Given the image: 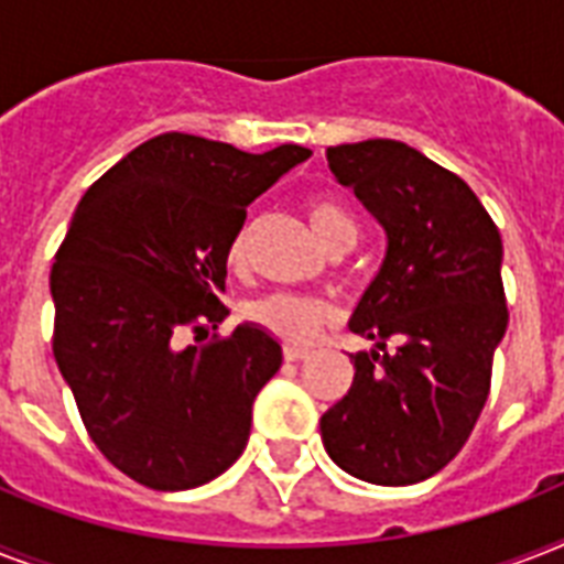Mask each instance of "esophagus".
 I'll return each instance as SVG.
<instances>
[{
	"instance_id": "1",
	"label": "esophagus",
	"mask_w": 564,
	"mask_h": 564,
	"mask_svg": "<svg viewBox=\"0 0 564 564\" xmlns=\"http://www.w3.org/2000/svg\"><path fill=\"white\" fill-rule=\"evenodd\" d=\"M310 351L307 348H283V360L286 362H301V360H307Z\"/></svg>"
}]
</instances>
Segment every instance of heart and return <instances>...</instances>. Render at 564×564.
Returning <instances> with one entry per match:
<instances>
[{
  "label": "heart",
  "instance_id": "b5f03b06",
  "mask_svg": "<svg viewBox=\"0 0 564 564\" xmlns=\"http://www.w3.org/2000/svg\"><path fill=\"white\" fill-rule=\"evenodd\" d=\"M307 225L322 248H334L339 242H354L357 228L348 213L334 202H313L307 207ZM230 263L246 257V234H237L228 248ZM248 318L265 334L286 345H310L322 334V327L334 322V307L316 295H295V292H269L263 299L248 304Z\"/></svg>",
  "mask_w": 564,
  "mask_h": 564
}]
</instances>
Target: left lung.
I'll list each match as a JSON object with an SVG mask.
<instances>
[{"label":"left lung","instance_id":"obj_1","mask_svg":"<svg viewBox=\"0 0 564 564\" xmlns=\"http://www.w3.org/2000/svg\"><path fill=\"white\" fill-rule=\"evenodd\" d=\"M327 166L383 228L386 254L348 322L375 348L351 354L322 442L357 480L412 486L463 451L489 398L509 322L503 242L471 187L412 145H334Z\"/></svg>","mask_w":564,"mask_h":564}]
</instances>
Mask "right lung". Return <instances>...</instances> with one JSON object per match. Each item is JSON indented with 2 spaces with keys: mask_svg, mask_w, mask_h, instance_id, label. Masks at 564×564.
I'll list each match as a JSON object with an SVG mask.
<instances>
[{
  "mask_svg": "<svg viewBox=\"0 0 564 564\" xmlns=\"http://www.w3.org/2000/svg\"><path fill=\"white\" fill-rule=\"evenodd\" d=\"M304 145L248 154L161 134L110 166L78 202L48 290L52 351L90 438L131 480L195 489L246 451L257 392L281 369L263 327L225 322L219 295L246 207L310 158Z\"/></svg>",
  "mask_w": 564,
  "mask_h": 564,
  "instance_id": "1",
  "label": "right lung"
}]
</instances>
